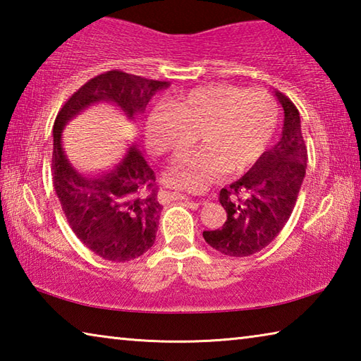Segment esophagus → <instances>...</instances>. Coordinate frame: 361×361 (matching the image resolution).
<instances>
[{
	"instance_id": "obj_1",
	"label": "esophagus",
	"mask_w": 361,
	"mask_h": 361,
	"mask_svg": "<svg viewBox=\"0 0 361 361\" xmlns=\"http://www.w3.org/2000/svg\"><path fill=\"white\" fill-rule=\"evenodd\" d=\"M167 195V199H170V200H186L188 204H195V205H199V202H194L192 199H188L186 195H181V194H175V192H167L166 194Z\"/></svg>"
}]
</instances>
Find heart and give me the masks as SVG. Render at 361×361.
Wrapping results in <instances>:
<instances>
[{"label":"heart","instance_id":"heart-1","mask_svg":"<svg viewBox=\"0 0 361 361\" xmlns=\"http://www.w3.org/2000/svg\"><path fill=\"white\" fill-rule=\"evenodd\" d=\"M277 124V106L264 92H245L229 84L194 89L154 108L146 118V142L154 154L175 152L197 135L202 149L180 156L169 180L185 191H197L213 176L239 173L266 151Z\"/></svg>","mask_w":361,"mask_h":361}]
</instances>
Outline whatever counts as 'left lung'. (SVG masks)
Returning <instances> with one entry per match:
<instances>
[{"label":"left lung","mask_w":361,"mask_h":361,"mask_svg":"<svg viewBox=\"0 0 361 361\" xmlns=\"http://www.w3.org/2000/svg\"><path fill=\"white\" fill-rule=\"evenodd\" d=\"M283 108L282 138L262 152L248 172L219 191L228 213L223 228L204 231V239L219 253L250 256L266 248L283 229L295 209L307 167V148L298 108L288 97L274 90Z\"/></svg>","instance_id":"1"}]
</instances>
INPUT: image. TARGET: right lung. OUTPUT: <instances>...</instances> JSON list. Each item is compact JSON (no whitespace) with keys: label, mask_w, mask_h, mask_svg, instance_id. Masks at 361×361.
<instances>
[{"label":"right lung","mask_w":361,"mask_h":361,"mask_svg":"<svg viewBox=\"0 0 361 361\" xmlns=\"http://www.w3.org/2000/svg\"><path fill=\"white\" fill-rule=\"evenodd\" d=\"M170 82L113 70L76 90L54 122L52 176L70 228L100 258L116 262L135 259L154 245L162 205L157 200L156 175L137 143H132L106 170L85 173L68 161L62 148L65 126L99 102L118 106L127 119L145 113L152 95Z\"/></svg>","instance_id":"1"}]
</instances>
